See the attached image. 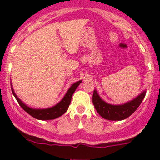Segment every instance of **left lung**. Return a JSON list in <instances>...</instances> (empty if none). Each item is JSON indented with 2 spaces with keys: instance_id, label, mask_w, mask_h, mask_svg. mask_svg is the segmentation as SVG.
Segmentation results:
<instances>
[{
  "instance_id": "obj_1",
  "label": "left lung",
  "mask_w": 160,
  "mask_h": 160,
  "mask_svg": "<svg viewBox=\"0 0 160 160\" xmlns=\"http://www.w3.org/2000/svg\"><path fill=\"white\" fill-rule=\"evenodd\" d=\"M145 94L146 91H143L136 98L123 105H111L102 100L94 90L93 93V104L97 112L102 118L113 121H119L128 118L136 111L145 97Z\"/></svg>"
}]
</instances>
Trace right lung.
I'll return each mask as SVG.
<instances>
[{"mask_svg":"<svg viewBox=\"0 0 160 160\" xmlns=\"http://www.w3.org/2000/svg\"><path fill=\"white\" fill-rule=\"evenodd\" d=\"M82 81H78L77 82L73 83L72 85L66 95L62 98V100L59 103H58L57 105H55L54 107H50V108L47 109H32L30 107H27V106L24 104L21 100L17 97L16 94L14 93L13 90L12 88V92L13 94L14 97L16 98L17 101L19 103V105L23 108L24 111H25L29 114H30L31 116L33 118H37V119L40 120H50V119H54V118L60 117L61 115H62L63 114L66 112L68 110V107L70 106V102H71V98L73 94L74 93L75 90L77 87H78L79 84L81 83Z\"/></svg>","mask_w":160,"mask_h":160,"instance_id":"add662e5","label":"right lung"}]
</instances>
